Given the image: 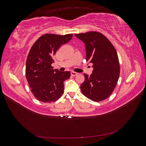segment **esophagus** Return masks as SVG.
<instances>
[{"instance_id":"obj_1","label":"esophagus","mask_w":146,"mask_h":146,"mask_svg":"<svg viewBox=\"0 0 146 146\" xmlns=\"http://www.w3.org/2000/svg\"><path fill=\"white\" fill-rule=\"evenodd\" d=\"M70 74H71V76H76L78 74V73H77V72H74V71H72L71 73H70Z\"/></svg>"}]
</instances>
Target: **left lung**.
<instances>
[{
    "instance_id": "1",
    "label": "left lung",
    "mask_w": 146,
    "mask_h": 146,
    "mask_svg": "<svg viewBox=\"0 0 146 146\" xmlns=\"http://www.w3.org/2000/svg\"><path fill=\"white\" fill-rule=\"evenodd\" d=\"M85 43L86 60L92 63L90 76L84 74L80 86L83 94L94 102L108 98L115 88L119 77L120 66L117 52L111 42L97 32L75 34Z\"/></svg>"
}]
</instances>
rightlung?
Here are the masks:
<instances>
[{"label": "right lung", "mask_w": 146, "mask_h": 146, "mask_svg": "<svg viewBox=\"0 0 146 146\" xmlns=\"http://www.w3.org/2000/svg\"><path fill=\"white\" fill-rule=\"evenodd\" d=\"M72 34H44L31 47L26 61L25 76L33 94L38 100L50 103L58 100L64 92V81L69 71L60 72L51 64L60 47L68 42Z\"/></svg>", "instance_id": "1"}]
</instances>
